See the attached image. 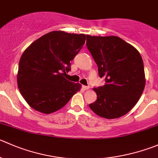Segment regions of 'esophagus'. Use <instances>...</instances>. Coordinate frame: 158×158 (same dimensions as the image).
<instances>
[{
  "mask_svg": "<svg viewBox=\"0 0 158 158\" xmlns=\"http://www.w3.org/2000/svg\"><path fill=\"white\" fill-rule=\"evenodd\" d=\"M82 89H83L84 90H87L89 89V86H86V85H82Z\"/></svg>",
  "mask_w": 158,
  "mask_h": 158,
  "instance_id": "esophagus-1",
  "label": "esophagus"
}]
</instances>
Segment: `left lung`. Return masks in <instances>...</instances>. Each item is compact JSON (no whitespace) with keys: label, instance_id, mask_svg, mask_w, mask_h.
<instances>
[{"label":"left lung","instance_id":"obj_1","mask_svg":"<svg viewBox=\"0 0 158 158\" xmlns=\"http://www.w3.org/2000/svg\"><path fill=\"white\" fill-rule=\"evenodd\" d=\"M86 46L105 85L94 88L97 99L89 107L106 119L127 113L140 99L146 83L139 52L117 36L86 35Z\"/></svg>","mask_w":158,"mask_h":158}]
</instances>
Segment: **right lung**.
<instances>
[{
    "label": "right lung",
    "instance_id": "obj_1",
    "mask_svg": "<svg viewBox=\"0 0 158 158\" xmlns=\"http://www.w3.org/2000/svg\"><path fill=\"white\" fill-rule=\"evenodd\" d=\"M85 42L84 34L54 31L26 48L20 59L17 81L21 96L31 108L45 114L54 113L80 90V84L64 76L71 70L70 62Z\"/></svg>",
    "mask_w": 158,
    "mask_h": 158
}]
</instances>
